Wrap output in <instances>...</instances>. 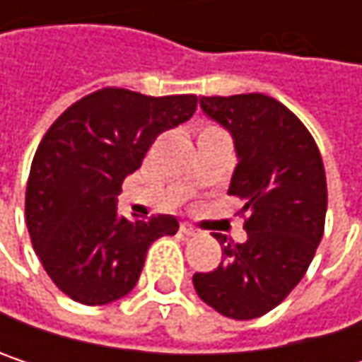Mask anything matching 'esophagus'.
<instances>
[{
  "instance_id": "34e87169",
  "label": "esophagus",
  "mask_w": 362,
  "mask_h": 362,
  "mask_svg": "<svg viewBox=\"0 0 362 362\" xmlns=\"http://www.w3.org/2000/svg\"><path fill=\"white\" fill-rule=\"evenodd\" d=\"M180 230L186 235V237H192V235H197V228L194 226H190V224H182Z\"/></svg>"
}]
</instances>
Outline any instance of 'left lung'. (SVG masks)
Returning <instances> with one entry per match:
<instances>
[{
  "label": "left lung",
  "instance_id": "obj_1",
  "mask_svg": "<svg viewBox=\"0 0 362 362\" xmlns=\"http://www.w3.org/2000/svg\"><path fill=\"white\" fill-rule=\"evenodd\" d=\"M201 110L235 144L228 194L245 199L247 241L222 245L211 272H194L199 298L220 315L247 321L279 306L306 274L321 243L327 182L321 153L304 123L264 94L203 96Z\"/></svg>",
  "mask_w": 362,
  "mask_h": 362
}]
</instances>
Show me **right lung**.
<instances>
[{
	"label": "right lung",
	"mask_w": 362,
	"mask_h": 362,
	"mask_svg": "<svg viewBox=\"0 0 362 362\" xmlns=\"http://www.w3.org/2000/svg\"><path fill=\"white\" fill-rule=\"evenodd\" d=\"M194 109L192 94L105 88L69 107L43 136L27 182V228L47 276L71 300L103 306L127 296L153 241L178 233L174 216H119L117 197L155 138Z\"/></svg>",
	"instance_id": "right-lung-1"
}]
</instances>
